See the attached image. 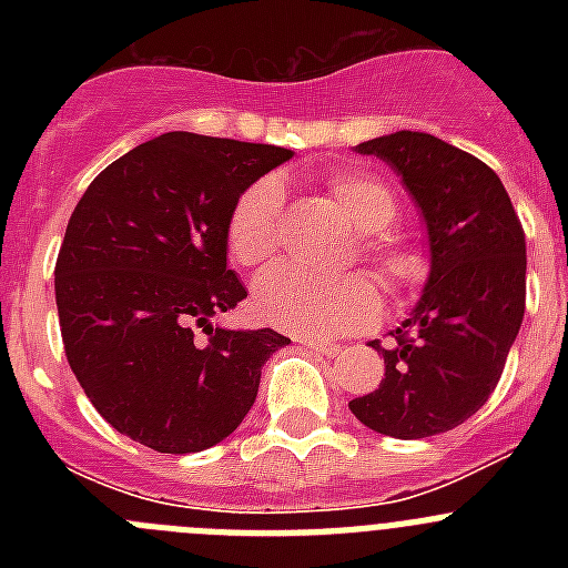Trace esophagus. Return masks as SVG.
<instances>
[{"label":"esophagus","mask_w":568,"mask_h":568,"mask_svg":"<svg viewBox=\"0 0 568 568\" xmlns=\"http://www.w3.org/2000/svg\"><path fill=\"white\" fill-rule=\"evenodd\" d=\"M301 344L307 346V349H313V353L327 355V358H335V355L341 353V346H344V344H335V341H327V338H301Z\"/></svg>","instance_id":"obj_1"}]
</instances>
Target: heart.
<instances>
[{"mask_svg": "<svg viewBox=\"0 0 568 568\" xmlns=\"http://www.w3.org/2000/svg\"><path fill=\"white\" fill-rule=\"evenodd\" d=\"M329 195L364 239L361 258L393 293L413 290L426 273V261L413 244L386 230L398 215L395 195L366 173L344 170L327 182ZM284 230V184L261 175L235 199L227 219V250L241 267H258L275 255ZM255 313L295 335H341L364 329L378 318L381 301L364 275H313L281 264L261 275L253 293Z\"/></svg>", "mask_w": 568, "mask_h": 568, "instance_id": "heart-1", "label": "heart"}]
</instances>
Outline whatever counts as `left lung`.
I'll return each instance as SVG.
<instances>
[{"mask_svg": "<svg viewBox=\"0 0 568 568\" xmlns=\"http://www.w3.org/2000/svg\"><path fill=\"white\" fill-rule=\"evenodd\" d=\"M400 175L429 241V278L393 329L378 389L355 418L400 440L464 424L489 400L526 310V239L498 173L429 133L398 130L358 144Z\"/></svg>", "mask_w": 568, "mask_h": 568, "instance_id": "obj_1", "label": "left lung"}]
</instances>
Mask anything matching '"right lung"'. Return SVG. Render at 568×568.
Segmentation results:
<instances>
[{
    "mask_svg": "<svg viewBox=\"0 0 568 568\" xmlns=\"http://www.w3.org/2000/svg\"><path fill=\"white\" fill-rule=\"evenodd\" d=\"M290 159L275 144L173 130L84 190L57 258L59 327L70 369L115 433L187 455L222 444L250 413L261 366L290 338L213 327L247 298L227 267V219Z\"/></svg>",
    "mask_w": 568,
    "mask_h": 568,
    "instance_id": "right-lung-1",
    "label": "right lung"
}]
</instances>
